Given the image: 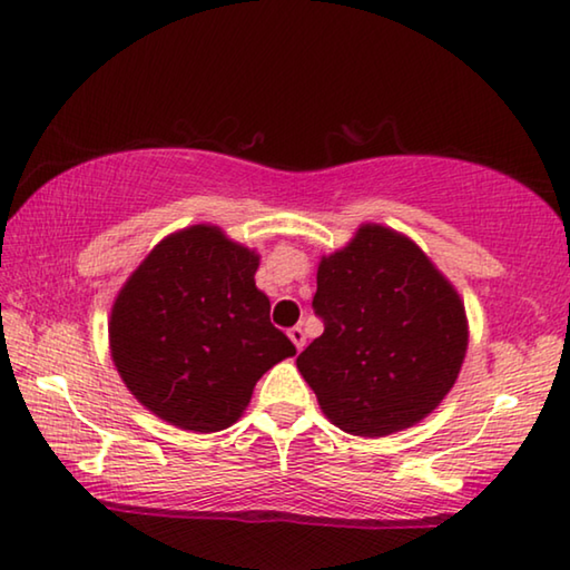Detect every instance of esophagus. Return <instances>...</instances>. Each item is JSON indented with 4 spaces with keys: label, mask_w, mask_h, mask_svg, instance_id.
I'll use <instances>...</instances> for the list:
<instances>
[{
    "label": "esophagus",
    "mask_w": 570,
    "mask_h": 570,
    "mask_svg": "<svg viewBox=\"0 0 570 570\" xmlns=\"http://www.w3.org/2000/svg\"><path fill=\"white\" fill-rule=\"evenodd\" d=\"M288 340L294 342L296 352H302V350H304V344H306V334H304L302 326H292V330H288Z\"/></svg>",
    "instance_id": "34e87169"
}]
</instances>
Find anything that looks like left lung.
<instances>
[{"instance_id": "left-lung-1", "label": "left lung", "mask_w": 570, "mask_h": 570, "mask_svg": "<svg viewBox=\"0 0 570 570\" xmlns=\"http://www.w3.org/2000/svg\"><path fill=\"white\" fill-rule=\"evenodd\" d=\"M324 334L296 356L324 417L360 438L422 422L458 382L470 340L465 304L410 236L362 224L316 268Z\"/></svg>"}]
</instances>
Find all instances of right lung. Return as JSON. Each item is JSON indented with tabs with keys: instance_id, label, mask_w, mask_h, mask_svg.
I'll return each instance as SVG.
<instances>
[{
	"instance_id": "1",
	"label": "right lung",
	"mask_w": 570,
	"mask_h": 570,
	"mask_svg": "<svg viewBox=\"0 0 570 570\" xmlns=\"http://www.w3.org/2000/svg\"><path fill=\"white\" fill-rule=\"evenodd\" d=\"M258 256L214 224L173 230L115 296L108 342L130 394L163 422L218 432L256 382L296 354L256 288Z\"/></svg>"
}]
</instances>
